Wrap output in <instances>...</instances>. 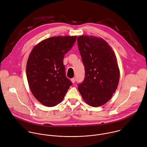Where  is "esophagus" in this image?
Segmentation results:
<instances>
[{
    "instance_id": "34e87169",
    "label": "esophagus",
    "mask_w": 147,
    "mask_h": 147,
    "mask_svg": "<svg viewBox=\"0 0 147 147\" xmlns=\"http://www.w3.org/2000/svg\"><path fill=\"white\" fill-rule=\"evenodd\" d=\"M71 82H72L73 84H74V83L75 82V81H76V79H75V78H71Z\"/></svg>"
}]
</instances>
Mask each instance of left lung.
<instances>
[{"mask_svg":"<svg viewBox=\"0 0 147 147\" xmlns=\"http://www.w3.org/2000/svg\"><path fill=\"white\" fill-rule=\"evenodd\" d=\"M78 49L85 67V77L78 85L84 101L98 107L107 103L115 92L120 70L111 47L102 38L82 35L77 38Z\"/></svg>","mask_w":147,"mask_h":147,"instance_id":"obj_1","label":"left lung"}]
</instances>
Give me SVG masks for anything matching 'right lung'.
Wrapping results in <instances>:
<instances>
[{"label":"right lung","instance_id":"add662e5","mask_svg":"<svg viewBox=\"0 0 147 147\" xmlns=\"http://www.w3.org/2000/svg\"><path fill=\"white\" fill-rule=\"evenodd\" d=\"M76 36H54L36 45L26 66L30 89L43 105L52 107L65 97L71 82L66 77L64 55L73 47Z\"/></svg>","mask_w":147,"mask_h":147}]
</instances>
